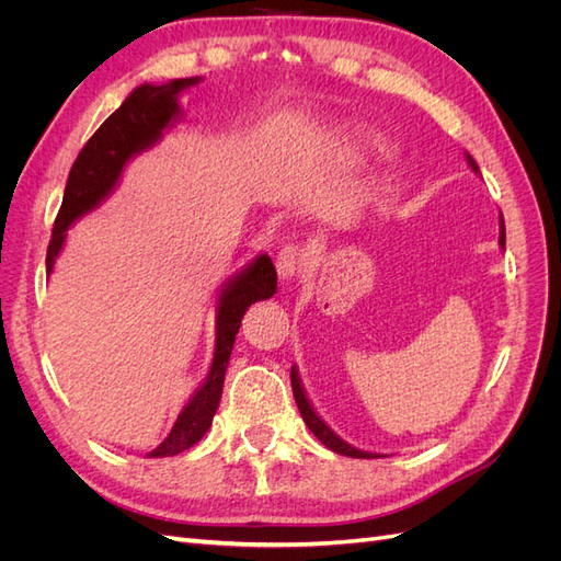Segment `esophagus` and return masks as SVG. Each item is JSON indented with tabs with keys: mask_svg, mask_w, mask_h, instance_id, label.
Wrapping results in <instances>:
<instances>
[{
	"mask_svg": "<svg viewBox=\"0 0 561 561\" xmlns=\"http://www.w3.org/2000/svg\"><path fill=\"white\" fill-rule=\"evenodd\" d=\"M307 266V254L299 245H285L276 257V271L283 280H293L301 274V268Z\"/></svg>",
	"mask_w": 561,
	"mask_h": 561,
	"instance_id": "obj_1",
	"label": "esophagus"
}]
</instances>
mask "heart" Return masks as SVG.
Here are the masks:
<instances>
[{"label": "heart", "mask_w": 561, "mask_h": 561, "mask_svg": "<svg viewBox=\"0 0 561 561\" xmlns=\"http://www.w3.org/2000/svg\"><path fill=\"white\" fill-rule=\"evenodd\" d=\"M355 145H360V147H379L381 142L377 138H369V135H363V138H358V142H355Z\"/></svg>", "instance_id": "b5f03b06"}]
</instances>
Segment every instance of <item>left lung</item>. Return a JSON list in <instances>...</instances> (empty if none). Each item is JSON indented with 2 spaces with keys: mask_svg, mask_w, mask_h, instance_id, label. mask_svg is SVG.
I'll return each instance as SVG.
<instances>
[{
  "mask_svg": "<svg viewBox=\"0 0 561 561\" xmlns=\"http://www.w3.org/2000/svg\"><path fill=\"white\" fill-rule=\"evenodd\" d=\"M466 159H468V165L472 168V171H474V173H480V168H478V163H474V159H472L470 154H466ZM499 245H501V248H505V225H503V217H501V236H499ZM290 381H293V393H295V402H297L299 412H301V419H304V423H307L309 431L320 439L322 445H325V447H328V449H332V451H336V454H342V456H353V458H375V456H379V454H371V451L355 449L353 445L344 443V439L339 437V435L328 426V423L322 421V419L316 414V410L311 407V402H309L307 393H304V386H301V381H299V371H297V367H293V371H290Z\"/></svg>",
  "mask_w": 561,
  "mask_h": 561,
  "instance_id": "obj_1",
  "label": "left lung"
}]
</instances>
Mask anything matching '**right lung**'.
Wrapping results in <instances>:
<instances>
[{
    "label": "right lung",
    "mask_w": 561,
    "mask_h": 561,
    "mask_svg": "<svg viewBox=\"0 0 561 561\" xmlns=\"http://www.w3.org/2000/svg\"><path fill=\"white\" fill-rule=\"evenodd\" d=\"M198 81L201 77L173 79L168 83H161V87L142 83V87L135 89L124 100V105L93 133V138L83 145L70 175H67L62 206L56 217L54 233H50V243L46 250L48 276L50 271H54V264L65 245L67 229H70L79 217L98 208L100 203L114 192L116 182L122 180L126 163L133 157L142 154L145 149L154 147L163 138V133L171 128L182 114L178 95L186 89L196 87ZM276 280L278 278L274 262H271L268 254H257L254 262H250L243 271H239V274L231 276L222 285V293H219L217 299V336L208 377L192 396V400L186 402L168 437L147 456H175L184 449L194 447L198 439L208 433L213 416L219 407V398H222L225 371L231 358L236 334H239L241 328V320L250 304L274 297Z\"/></svg>",
    "instance_id": "obj_1"
}]
</instances>
